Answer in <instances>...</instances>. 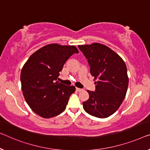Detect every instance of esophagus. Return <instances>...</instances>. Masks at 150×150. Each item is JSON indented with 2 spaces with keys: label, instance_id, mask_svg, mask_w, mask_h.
<instances>
[{
  "label": "esophagus",
  "instance_id": "obj_1",
  "mask_svg": "<svg viewBox=\"0 0 150 150\" xmlns=\"http://www.w3.org/2000/svg\"><path fill=\"white\" fill-rule=\"evenodd\" d=\"M82 90H83V89H81V88H76V91H81Z\"/></svg>",
  "mask_w": 150,
  "mask_h": 150
}]
</instances>
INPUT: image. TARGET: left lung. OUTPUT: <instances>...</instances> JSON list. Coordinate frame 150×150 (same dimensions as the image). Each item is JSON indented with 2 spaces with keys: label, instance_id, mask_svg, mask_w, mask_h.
Wrapping results in <instances>:
<instances>
[{
  "label": "left lung",
  "instance_id": "left-lung-1",
  "mask_svg": "<svg viewBox=\"0 0 150 150\" xmlns=\"http://www.w3.org/2000/svg\"><path fill=\"white\" fill-rule=\"evenodd\" d=\"M88 59L91 75L97 79L94 91H89V99L83 102L87 113L98 118L110 117L125 99L129 84L123 60L108 46L99 43L78 46Z\"/></svg>",
  "mask_w": 150,
  "mask_h": 150
}]
</instances>
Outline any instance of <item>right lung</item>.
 <instances>
[{
  "mask_svg": "<svg viewBox=\"0 0 150 150\" xmlns=\"http://www.w3.org/2000/svg\"><path fill=\"white\" fill-rule=\"evenodd\" d=\"M79 53L75 46L50 44L35 52L21 72V89L31 109L40 117L48 118L65 110L74 86L56 81L71 56Z\"/></svg>",
  "mask_w": 150,
  "mask_h": 150,
  "instance_id": "1",
  "label": "right lung"
}]
</instances>
